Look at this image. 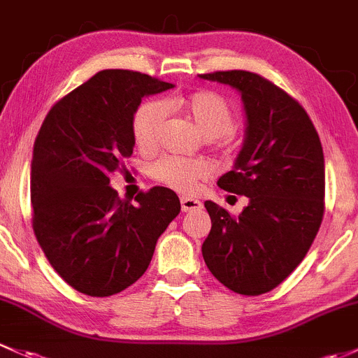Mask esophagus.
I'll use <instances>...</instances> for the list:
<instances>
[{
	"label": "esophagus",
	"mask_w": 358,
	"mask_h": 358,
	"mask_svg": "<svg viewBox=\"0 0 358 358\" xmlns=\"http://www.w3.org/2000/svg\"><path fill=\"white\" fill-rule=\"evenodd\" d=\"M201 206L203 205H201L200 200H194V198L189 196L180 198V208H182V212H194V210H200Z\"/></svg>",
	"instance_id": "obj_1"
}]
</instances>
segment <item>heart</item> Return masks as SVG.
<instances>
[{"label":"heart","instance_id":"1","mask_svg":"<svg viewBox=\"0 0 358 358\" xmlns=\"http://www.w3.org/2000/svg\"><path fill=\"white\" fill-rule=\"evenodd\" d=\"M169 108H180L208 139L231 134L236 127V117L229 103L217 93L201 91L187 98L169 101L150 99L139 105L132 119V134L141 148L152 150L160 141L167 120ZM210 174L205 162L180 157H162L152 165V178L165 186L182 193L196 189L198 182Z\"/></svg>","mask_w":358,"mask_h":358}]
</instances>
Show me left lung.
<instances>
[{"instance_id": "1", "label": "left lung", "mask_w": 358, "mask_h": 358, "mask_svg": "<svg viewBox=\"0 0 358 358\" xmlns=\"http://www.w3.org/2000/svg\"><path fill=\"white\" fill-rule=\"evenodd\" d=\"M241 94L245 141L219 187L245 194L239 217L205 201L212 229L201 253L208 271L239 294L267 293L298 267L324 215V153L310 117L271 80L246 70L203 73Z\"/></svg>"}]
</instances>
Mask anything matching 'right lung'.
<instances>
[{"label": "right lung", "instance_id": "obj_1", "mask_svg": "<svg viewBox=\"0 0 358 358\" xmlns=\"http://www.w3.org/2000/svg\"><path fill=\"white\" fill-rule=\"evenodd\" d=\"M146 73L110 69L48 112L31 165L32 227L51 267L73 289L110 296L134 285L179 215L169 187L120 200L110 174L136 145L132 119L150 94L172 90Z\"/></svg>", "mask_w": 358, "mask_h": 358}]
</instances>
